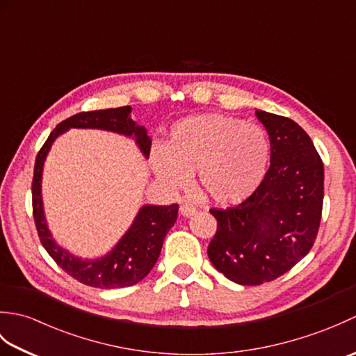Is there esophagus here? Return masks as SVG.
<instances>
[{
    "instance_id": "obj_1",
    "label": "esophagus",
    "mask_w": 356,
    "mask_h": 356,
    "mask_svg": "<svg viewBox=\"0 0 356 356\" xmlns=\"http://www.w3.org/2000/svg\"><path fill=\"white\" fill-rule=\"evenodd\" d=\"M197 213V209H195L194 205H190V203H185V205L180 207V214L184 217H191Z\"/></svg>"
}]
</instances>
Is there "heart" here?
Segmentation results:
<instances>
[{
    "label": "heart",
    "instance_id": "b5f03b06",
    "mask_svg": "<svg viewBox=\"0 0 356 356\" xmlns=\"http://www.w3.org/2000/svg\"><path fill=\"white\" fill-rule=\"evenodd\" d=\"M151 168L172 191L199 172L203 194L218 205H237L259 190L270 162L266 131L237 118L209 113L174 124L168 145L151 148Z\"/></svg>",
    "mask_w": 356,
    "mask_h": 356
}]
</instances>
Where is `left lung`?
Masks as SVG:
<instances>
[{"instance_id":"left-lung-1","label":"left lung","mask_w":356,"mask_h":356,"mask_svg":"<svg viewBox=\"0 0 356 356\" xmlns=\"http://www.w3.org/2000/svg\"><path fill=\"white\" fill-rule=\"evenodd\" d=\"M270 142V166L238 207L209 209L217 231L214 268L234 283L257 286L286 274L311 251L321 220L324 168L307 133L289 118L255 110Z\"/></svg>"}]
</instances>
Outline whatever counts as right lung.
<instances>
[{"label":"right lung","mask_w":356,"mask_h":356,"mask_svg":"<svg viewBox=\"0 0 356 356\" xmlns=\"http://www.w3.org/2000/svg\"><path fill=\"white\" fill-rule=\"evenodd\" d=\"M70 128H88V130H104L134 139L140 153L148 159L151 139L147 128L138 125L131 119V107L107 108L96 111H82L56 125L55 130L45 140L35 161L33 182H32V203L33 218L38 236L45 251L53 260L63 268L67 274L78 280L82 284L101 287V289H116L139 283L153 269L162 251L163 238L177 220L179 205L172 203L170 207L143 205L131 226L124 234L115 248L99 259H81L73 255L63 246H59L51 237L47 226L42 205V170L53 142L58 136L69 131Z\"/></svg>","instance_id":"1"}]
</instances>
